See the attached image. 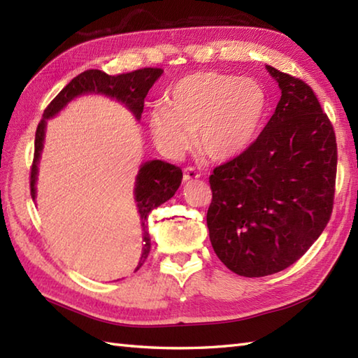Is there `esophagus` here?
I'll list each match as a JSON object with an SVG mask.
<instances>
[{
    "label": "esophagus",
    "instance_id": "1",
    "mask_svg": "<svg viewBox=\"0 0 358 358\" xmlns=\"http://www.w3.org/2000/svg\"><path fill=\"white\" fill-rule=\"evenodd\" d=\"M200 178V173L196 172L194 167H186L185 172H183V180L185 181H194V180H199Z\"/></svg>",
    "mask_w": 358,
    "mask_h": 358
}]
</instances>
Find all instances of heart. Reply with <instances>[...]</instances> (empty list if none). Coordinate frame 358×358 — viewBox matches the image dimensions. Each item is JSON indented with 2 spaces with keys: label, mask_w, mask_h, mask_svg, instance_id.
Returning <instances> with one entry per match:
<instances>
[{
  "label": "heart",
  "mask_w": 358,
  "mask_h": 358,
  "mask_svg": "<svg viewBox=\"0 0 358 358\" xmlns=\"http://www.w3.org/2000/svg\"><path fill=\"white\" fill-rule=\"evenodd\" d=\"M268 98L252 78L200 72L175 83L150 110L149 129L163 154L181 157L196 143L212 159L243 154L260 131Z\"/></svg>",
  "instance_id": "b5f03b06"
}]
</instances>
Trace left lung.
I'll list each match as a JSON object with an SVG mask.
<instances>
[{"label": "left lung", "instance_id": "1", "mask_svg": "<svg viewBox=\"0 0 358 358\" xmlns=\"http://www.w3.org/2000/svg\"><path fill=\"white\" fill-rule=\"evenodd\" d=\"M281 98L250 146L209 177V238L227 269L264 277L305 255L328 224L337 141L305 81L266 66Z\"/></svg>", "mask_w": 358, "mask_h": 358}]
</instances>
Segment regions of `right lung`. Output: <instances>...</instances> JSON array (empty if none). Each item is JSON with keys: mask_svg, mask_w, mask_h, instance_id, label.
<instances>
[{"mask_svg": "<svg viewBox=\"0 0 358 358\" xmlns=\"http://www.w3.org/2000/svg\"><path fill=\"white\" fill-rule=\"evenodd\" d=\"M163 69L159 67H144L129 73L120 75H108L103 71L89 69L75 77L62 92H59L48 108L44 109L43 120L38 123L35 134V152L34 163L30 167V195L35 200L36 194V173H38V162L43 150L44 132H45V120L55 117L67 103H71L73 98L83 94H103L115 100L124 103L132 110L136 120L141 118L144 109V98H146L149 89L154 86V83L162 77ZM183 172L178 166L162 162V159H152L144 163L135 180V201L138 208V214L141 217L143 226V254L135 271H138L143 263L146 262L150 250V237L148 232V217L152 209L158 208L159 204L166 203L175 195L177 189L181 185Z\"/></svg>", "mask_w": 358, "mask_h": 358, "instance_id": "1", "label": "right lung"}]
</instances>
